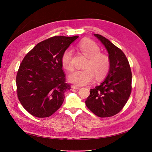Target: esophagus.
<instances>
[{"label": "esophagus", "instance_id": "1", "mask_svg": "<svg viewBox=\"0 0 152 152\" xmlns=\"http://www.w3.org/2000/svg\"><path fill=\"white\" fill-rule=\"evenodd\" d=\"M72 87L73 89H80V87L78 86H76V85H73V86H72Z\"/></svg>", "mask_w": 152, "mask_h": 152}]
</instances>
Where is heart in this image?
<instances>
[{
  "mask_svg": "<svg viewBox=\"0 0 152 152\" xmlns=\"http://www.w3.org/2000/svg\"><path fill=\"white\" fill-rule=\"evenodd\" d=\"M78 48L88 59L84 65L85 68L73 71L69 75L68 80L77 85L84 86L93 81L95 77L97 80L103 79L110 68V59L108 55L101 53L99 45L89 39L81 41ZM61 63L68 71L73 70V53L71 49H68L63 53Z\"/></svg>",
  "mask_w": 152,
  "mask_h": 152,
  "instance_id": "b5f03b06",
  "label": "heart"
}]
</instances>
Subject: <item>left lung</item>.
<instances>
[{
  "label": "left lung",
  "instance_id": "8db88e82",
  "mask_svg": "<svg viewBox=\"0 0 152 152\" xmlns=\"http://www.w3.org/2000/svg\"><path fill=\"white\" fill-rule=\"evenodd\" d=\"M108 50L110 68L107 77L99 86L90 89L86 104L99 117H109L120 112L132 90V72L122 50L102 35L94 34Z\"/></svg>",
  "mask_w": 152,
  "mask_h": 152
}]
</instances>
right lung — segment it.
I'll list each match as a JSON object with an SVG mask.
<instances>
[{"label":"right lung","mask_w":152,"mask_h":152,"mask_svg":"<svg viewBox=\"0 0 152 152\" xmlns=\"http://www.w3.org/2000/svg\"><path fill=\"white\" fill-rule=\"evenodd\" d=\"M79 37L55 36L37 44L23 59L16 75L18 99L27 112L39 118L48 117L60 108L66 83L61 57Z\"/></svg>","instance_id":"add662e5"}]
</instances>
